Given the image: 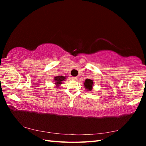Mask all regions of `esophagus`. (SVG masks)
I'll list each match as a JSON object with an SVG mask.
<instances>
[{
  "instance_id": "obj_1",
  "label": "esophagus",
  "mask_w": 146,
  "mask_h": 146,
  "mask_svg": "<svg viewBox=\"0 0 146 146\" xmlns=\"http://www.w3.org/2000/svg\"><path fill=\"white\" fill-rule=\"evenodd\" d=\"M71 79H72V80H75V81H76V80H77L78 78H77V77H71Z\"/></svg>"
}]
</instances>
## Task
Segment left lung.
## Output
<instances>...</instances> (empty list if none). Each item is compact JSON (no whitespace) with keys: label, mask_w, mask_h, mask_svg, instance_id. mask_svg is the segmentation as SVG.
Masks as SVG:
<instances>
[{"label":"left lung","mask_w":146,"mask_h":146,"mask_svg":"<svg viewBox=\"0 0 146 146\" xmlns=\"http://www.w3.org/2000/svg\"><path fill=\"white\" fill-rule=\"evenodd\" d=\"M92 86H94L93 81L88 78L86 79L85 82H84V87L85 89L88 91H91L92 89Z\"/></svg>","instance_id":"left-lung-1"}]
</instances>
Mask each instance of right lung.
<instances>
[{"label": "right lung", "instance_id": "1", "mask_svg": "<svg viewBox=\"0 0 146 146\" xmlns=\"http://www.w3.org/2000/svg\"><path fill=\"white\" fill-rule=\"evenodd\" d=\"M66 80V76H58L54 77V81H55V85L56 88H58L61 84H62V82L63 81H65Z\"/></svg>", "mask_w": 146, "mask_h": 146}]
</instances>
